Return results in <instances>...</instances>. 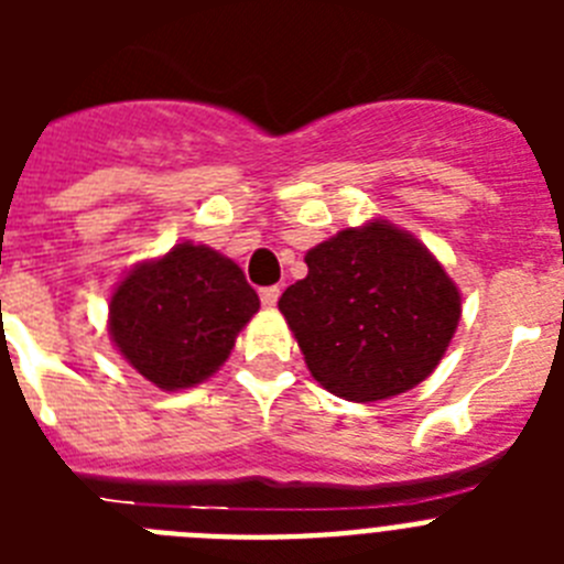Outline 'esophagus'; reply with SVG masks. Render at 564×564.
Here are the masks:
<instances>
[{"instance_id":"34e87169","label":"esophagus","mask_w":564,"mask_h":564,"mask_svg":"<svg viewBox=\"0 0 564 564\" xmlns=\"http://www.w3.org/2000/svg\"><path fill=\"white\" fill-rule=\"evenodd\" d=\"M279 288L276 285H271V288H262V291H259V302H262V305L265 307H273L279 302Z\"/></svg>"}]
</instances>
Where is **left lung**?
I'll use <instances>...</instances> for the list:
<instances>
[{"label": "left lung", "mask_w": 564, "mask_h": 564, "mask_svg": "<svg viewBox=\"0 0 564 564\" xmlns=\"http://www.w3.org/2000/svg\"><path fill=\"white\" fill-rule=\"evenodd\" d=\"M279 311L325 390L367 403L430 376L460 322V293L412 234L376 220L311 248Z\"/></svg>", "instance_id": "obj_1"}]
</instances>
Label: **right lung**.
I'll return each instance as SVG.
<instances>
[{
	"instance_id": "right-lung-1",
	"label": "right lung",
	"mask_w": 564,
	"mask_h": 564,
	"mask_svg": "<svg viewBox=\"0 0 564 564\" xmlns=\"http://www.w3.org/2000/svg\"><path fill=\"white\" fill-rule=\"evenodd\" d=\"M257 311V291L231 259L181 242L118 285L109 302V336L154 387L186 390L226 361Z\"/></svg>"
}]
</instances>
